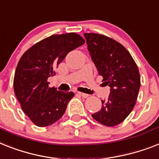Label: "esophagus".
<instances>
[{
    "mask_svg": "<svg viewBox=\"0 0 159 159\" xmlns=\"http://www.w3.org/2000/svg\"><path fill=\"white\" fill-rule=\"evenodd\" d=\"M78 94H79L81 96H82L83 98H87L89 97V95H87V94H85V93H82V92H78Z\"/></svg>",
    "mask_w": 159,
    "mask_h": 159,
    "instance_id": "1",
    "label": "esophagus"
}]
</instances>
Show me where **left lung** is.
Masks as SVG:
<instances>
[{
	"mask_svg": "<svg viewBox=\"0 0 159 159\" xmlns=\"http://www.w3.org/2000/svg\"><path fill=\"white\" fill-rule=\"evenodd\" d=\"M87 47L103 82L110 87L107 100L92 117L107 126L120 124L131 113L140 86L138 67L129 51L119 42L97 33H84Z\"/></svg>",
	"mask_w": 159,
	"mask_h": 159,
	"instance_id": "8db88e82",
	"label": "left lung"
}]
</instances>
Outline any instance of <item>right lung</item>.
I'll return each mask as SVG.
<instances>
[{
	"label": "right lung",
	"mask_w": 159,
	"mask_h": 159,
	"mask_svg": "<svg viewBox=\"0 0 159 159\" xmlns=\"http://www.w3.org/2000/svg\"><path fill=\"white\" fill-rule=\"evenodd\" d=\"M84 43L77 33L52 35L33 45L19 59L14 91L24 113L36 126H50L64 115L74 93L50 87L47 80L55 75V69L68 52Z\"/></svg>",
	"instance_id": "right-lung-1"
}]
</instances>
